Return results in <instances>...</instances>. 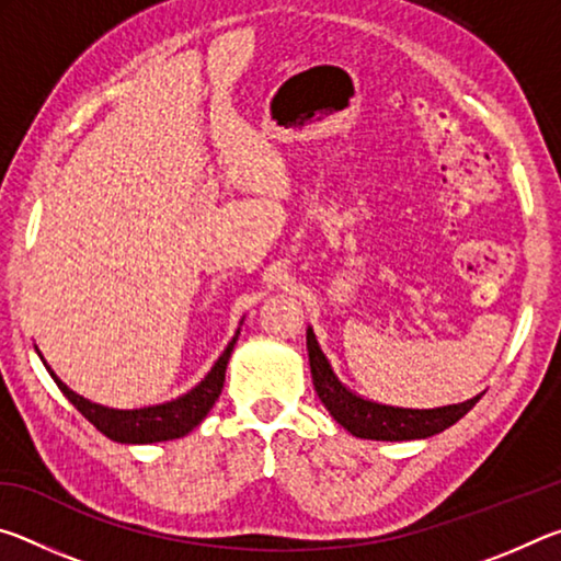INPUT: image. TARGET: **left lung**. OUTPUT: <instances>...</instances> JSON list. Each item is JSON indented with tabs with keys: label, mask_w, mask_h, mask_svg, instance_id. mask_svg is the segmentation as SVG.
Here are the masks:
<instances>
[{
	"label": "left lung",
	"mask_w": 561,
	"mask_h": 561,
	"mask_svg": "<svg viewBox=\"0 0 561 561\" xmlns=\"http://www.w3.org/2000/svg\"><path fill=\"white\" fill-rule=\"evenodd\" d=\"M307 348L311 381H314L321 403L329 408V413L336 417V423L344 425L356 438L368 440H415L431 438L435 433H443L458 423L470 408L480 401V396L470 398L465 403H453L443 408H396L383 405L368 398H360L339 381L331 371L327 356L314 339V331L307 329Z\"/></svg>",
	"instance_id": "left-lung-1"
}]
</instances>
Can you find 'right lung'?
Listing matches in <instances>:
<instances>
[{
	"mask_svg": "<svg viewBox=\"0 0 561 561\" xmlns=\"http://www.w3.org/2000/svg\"><path fill=\"white\" fill-rule=\"evenodd\" d=\"M240 334V331H237ZM237 334L232 336L230 344L222 351V356L215 360V366L210 368L201 383H197L193 391L175 398V401L163 403V405H150V408H140V411H113V408H103L99 403H91L87 398H81L79 393H73L69 386H64L56 374H49L59 386V391L69 398V401L76 405L83 417L89 423L96 425V428L106 435L111 440L118 443H158V440H173V438H183L190 431L195 428L203 417L210 413V408L215 405L217 396L222 391L225 383V368L227 360H230V354L234 348Z\"/></svg>",
	"mask_w": 561,
	"mask_h": 561,
	"instance_id": "add662e5",
	"label": "right lung"
}]
</instances>
